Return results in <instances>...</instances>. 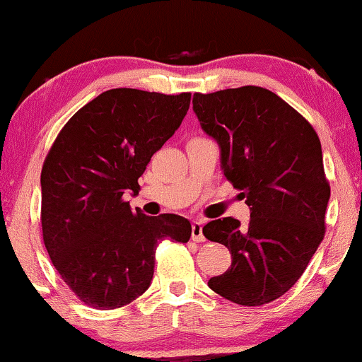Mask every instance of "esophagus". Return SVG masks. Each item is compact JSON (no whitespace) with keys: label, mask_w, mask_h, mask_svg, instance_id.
<instances>
[{"label":"esophagus","mask_w":362,"mask_h":362,"mask_svg":"<svg viewBox=\"0 0 362 362\" xmlns=\"http://www.w3.org/2000/svg\"><path fill=\"white\" fill-rule=\"evenodd\" d=\"M192 240L197 243L206 242V236H204V233H202V223L201 221L192 223Z\"/></svg>","instance_id":"1"}]
</instances>
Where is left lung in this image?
Segmentation results:
<instances>
[{"instance_id": "1", "label": "left lung", "mask_w": 362, "mask_h": 362, "mask_svg": "<svg viewBox=\"0 0 362 362\" xmlns=\"http://www.w3.org/2000/svg\"><path fill=\"white\" fill-rule=\"evenodd\" d=\"M199 122L221 148L224 177L243 190L250 219L209 221L202 233L231 252L209 288L242 306L271 303L296 284L325 236L330 184L315 129L262 86L194 93Z\"/></svg>"}]
</instances>
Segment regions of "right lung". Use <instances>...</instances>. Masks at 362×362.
<instances>
[{"label": "right lung", "instance_id": "right-lung-1", "mask_svg": "<svg viewBox=\"0 0 362 362\" xmlns=\"http://www.w3.org/2000/svg\"><path fill=\"white\" fill-rule=\"evenodd\" d=\"M190 93L114 88L81 107L49 149L40 173L44 245L61 279L97 310L129 305L149 288L161 240L187 243L177 214L131 211L124 194L172 138Z\"/></svg>", "mask_w": 362, "mask_h": 362}]
</instances>
